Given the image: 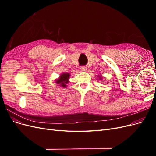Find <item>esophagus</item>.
<instances>
[{"instance_id":"34e87169","label":"esophagus","mask_w":156,"mask_h":156,"mask_svg":"<svg viewBox=\"0 0 156 156\" xmlns=\"http://www.w3.org/2000/svg\"><path fill=\"white\" fill-rule=\"evenodd\" d=\"M87 68L85 66H82L81 68V70L82 71V72H85V71H87Z\"/></svg>"}]
</instances>
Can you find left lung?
Instances as JSON below:
<instances>
[{"label":"left lung","instance_id":"obj_1","mask_svg":"<svg viewBox=\"0 0 156 156\" xmlns=\"http://www.w3.org/2000/svg\"><path fill=\"white\" fill-rule=\"evenodd\" d=\"M98 79L100 80V81H101V80L103 79V77H101V75H98Z\"/></svg>","mask_w":156,"mask_h":156}]
</instances>
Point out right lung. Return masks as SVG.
Masks as SVG:
<instances>
[{
    "mask_svg": "<svg viewBox=\"0 0 156 156\" xmlns=\"http://www.w3.org/2000/svg\"><path fill=\"white\" fill-rule=\"evenodd\" d=\"M71 76L69 73L64 72L61 73L60 77L55 79V83L57 84L58 85L62 88H66L67 84L69 83V77Z\"/></svg>",
    "mask_w": 156,
    "mask_h": 156,
    "instance_id": "right-lung-1",
    "label": "right lung"
}]
</instances>
